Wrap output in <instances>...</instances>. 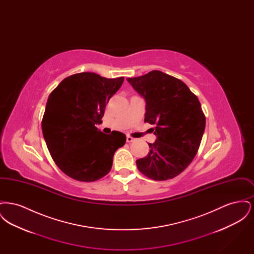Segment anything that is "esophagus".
Returning a JSON list of instances; mask_svg holds the SVG:
<instances>
[{
	"mask_svg": "<svg viewBox=\"0 0 254 254\" xmlns=\"http://www.w3.org/2000/svg\"><path fill=\"white\" fill-rule=\"evenodd\" d=\"M133 141H135V139L132 138L131 136H129V135H127V143H131Z\"/></svg>",
	"mask_w": 254,
	"mask_h": 254,
	"instance_id": "1",
	"label": "esophagus"
}]
</instances>
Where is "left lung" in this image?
<instances>
[{"label":"left lung","instance_id":"8db88e82","mask_svg":"<svg viewBox=\"0 0 254 254\" xmlns=\"http://www.w3.org/2000/svg\"><path fill=\"white\" fill-rule=\"evenodd\" d=\"M127 80L144 97L145 122L155 126L152 131L157 137L148 144V154L136 161L137 168L155 181L172 179L190 166L199 149L205 127L201 104L181 80L159 70Z\"/></svg>","mask_w":254,"mask_h":254}]
</instances>
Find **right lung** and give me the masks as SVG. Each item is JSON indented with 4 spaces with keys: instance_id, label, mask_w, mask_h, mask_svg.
<instances>
[{
    "instance_id": "1",
    "label": "right lung",
    "mask_w": 254,
    "mask_h": 254,
    "mask_svg": "<svg viewBox=\"0 0 254 254\" xmlns=\"http://www.w3.org/2000/svg\"><path fill=\"white\" fill-rule=\"evenodd\" d=\"M124 77L108 79L82 72L64 79L50 93L42 121L49 153L58 168L77 181H97L112 167L115 151L127 137L120 131L105 134L102 123L109 99Z\"/></svg>"
}]
</instances>
